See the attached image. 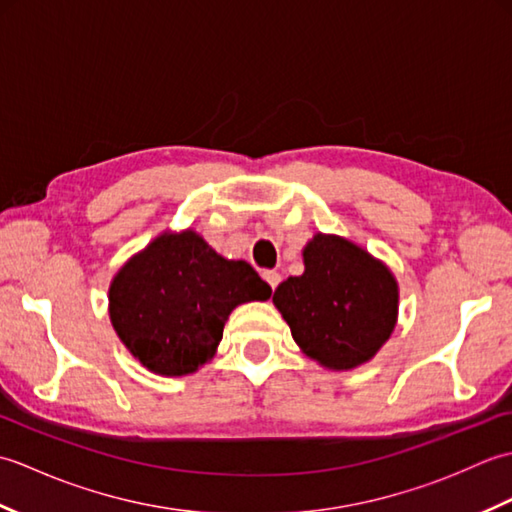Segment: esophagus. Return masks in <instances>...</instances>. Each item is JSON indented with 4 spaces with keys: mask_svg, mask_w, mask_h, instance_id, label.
I'll use <instances>...</instances> for the list:
<instances>
[{
    "mask_svg": "<svg viewBox=\"0 0 512 512\" xmlns=\"http://www.w3.org/2000/svg\"><path fill=\"white\" fill-rule=\"evenodd\" d=\"M264 279L268 281V286L275 290V288L279 286V281H281V275L277 273V270H266V273H264Z\"/></svg>",
    "mask_w": 512,
    "mask_h": 512,
    "instance_id": "34e87169",
    "label": "esophagus"
}]
</instances>
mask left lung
I'll return each instance as SVG.
<instances>
[{
  "instance_id": "1",
  "label": "left lung",
  "mask_w": 512,
  "mask_h": 512,
  "mask_svg": "<svg viewBox=\"0 0 512 512\" xmlns=\"http://www.w3.org/2000/svg\"><path fill=\"white\" fill-rule=\"evenodd\" d=\"M303 275L277 286L273 303L299 350L332 372L372 361L398 321V281L352 239L314 233L303 246Z\"/></svg>"
}]
</instances>
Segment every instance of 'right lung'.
<instances>
[{
    "instance_id": "obj_1",
    "label": "right lung",
    "mask_w": 512,
    "mask_h": 512,
    "mask_svg": "<svg viewBox=\"0 0 512 512\" xmlns=\"http://www.w3.org/2000/svg\"><path fill=\"white\" fill-rule=\"evenodd\" d=\"M270 286L242 259H226L193 228L162 231L118 268L110 321L136 361L158 376H187L211 361L237 306Z\"/></svg>"
}]
</instances>
